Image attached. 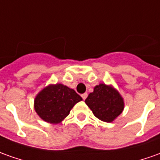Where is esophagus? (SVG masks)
<instances>
[{
  "instance_id": "obj_1",
  "label": "esophagus",
  "mask_w": 160,
  "mask_h": 160,
  "mask_svg": "<svg viewBox=\"0 0 160 160\" xmlns=\"http://www.w3.org/2000/svg\"><path fill=\"white\" fill-rule=\"evenodd\" d=\"M81 97H82V98L83 99V100H85V99L87 98V97H88V94H87V93H83V94L81 95Z\"/></svg>"
}]
</instances>
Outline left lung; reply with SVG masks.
Here are the masks:
<instances>
[{"label":"left lung","instance_id":"1","mask_svg":"<svg viewBox=\"0 0 160 160\" xmlns=\"http://www.w3.org/2000/svg\"><path fill=\"white\" fill-rule=\"evenodd\" d=\"M85 103L95 117L103 122H112L124 110V100L112 86L100 83L89 94Z\"/></svg>","mask_w":160,"mask_h":160}]
</instances>
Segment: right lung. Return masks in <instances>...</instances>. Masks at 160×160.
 <instances>
[{"label":"right lung","instance_id":"right-lung-1","mask_svg":"<svg viewBox=\"0 0 160 160\" xmlns=\"http://www.w3.org/2000/svg\"><path fill=\"white\" fill-rule=\"evenodd\" d=\"M82 98L69 87L57 83L44 88L35 99V110L42 119L58 124Z\"/></svg>","mask_w":160,"mask_h":160}]
</instances>
